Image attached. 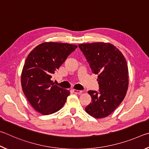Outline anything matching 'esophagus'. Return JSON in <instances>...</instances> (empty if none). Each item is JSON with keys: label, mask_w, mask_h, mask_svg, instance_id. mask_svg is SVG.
<instances>
[{"label": "esophagus", "mask_w": 149, "mask_h": 149, "mask_svg": "<svg viewBox=\"0 0 149 149\" xmlns=\"http://www.w3.org/2000/svg\"><path fill=\"white\" fill-rule=\"evenodd\" d=\"M72 91L74 93H77V94H80V93H82V90H77L73 89V90H72Z\"/></svg>", "instance_id": "1"}]
</instances>
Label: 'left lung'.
<instances>
[{"label":"left lung","instance_id":"left-lung-1","mask_svg":"<svg viewBox=\"0 0 149 149\" xmlns=\"http://www.w3.org/2000/svg\"><path fill=\"white\" fill-rule=\"evenodd\" d=\"M93 73L97 74L98 92L89 90L92 102L86 112L95 118L111 114L122 103L128 88V68L119 49L110 43L94 42L79 45Z\"/></svg>","mask_w":149,"mask_h":149}]
</instances>
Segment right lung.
<instances>
[{"label": "right lung", "instance_id": "obj_1", "mask_svg": "<svg viewBox=\"0 0 149 149\" xmlns=\"http://www.w3.org/2000/svg\"><path fill=\"white\" fill-rule=\"evenodd\" d=\"M77 48L67 43H42L26 59L21 77L23 92L31 106L43 115L58 111L66 102L70 92L54 84L51 78Z\"/></svg>", "mask_w": 149, "mask_h": 149}]
</instances>
